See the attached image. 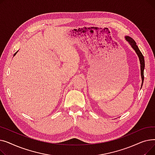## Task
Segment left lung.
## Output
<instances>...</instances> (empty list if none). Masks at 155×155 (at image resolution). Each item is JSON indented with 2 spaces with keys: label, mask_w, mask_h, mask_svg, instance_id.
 Masks as SVG:
<instances>
[{
  "label": "left lung",
  "mask_w": 155,
  "mask_h": 155,
  "mask_svg": "<svg viewBox=\"0 0 155 155\" xmlns=\"http://www.w3.org/2000/svg\"><path fill=\"white\" fill-rule=\"evenodd\" d=\"M125 39L129 43V44L131 45L132 48L135 51L136 53L138 58H139L140 61V65H141V79H142V84H141V87L143 84V81H144V58L143 54L139 50V48L137 46L136 42L134 41V40L131 38V37H129L128 36H125Z\"/></svg>",
  "instance_id": "8db88e82"
}]
</instances>
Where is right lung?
<instances>
[{
	"instance_id": "right-lung-1",
	"label": "right lung",
	"mask_w": 155,
	"mask_h": 155,
	"mask_svg": "<svg viewBox=\"0 0 155 155\" xmlns=\"http://www.w3.org/2000/svg\"><path fill=\"white\" fill-rule=\"evenodd\" d=\"M18 51H16V52H15V53H14V56H15V54H16V53H18Z\"/></svg>"
}]
</instances>
